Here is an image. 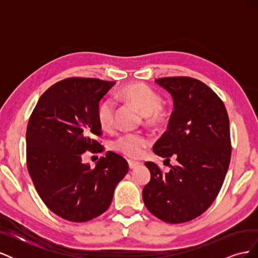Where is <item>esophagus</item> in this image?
Segmentation results:
<instances>
[{
    "label": "esophagus",
    "mask_w": 258,
    "mask_h": 258,
    "mask_svg": "<svg viewBox=\"0 0 258 258\" xmlns=\"http://www.w3.org/2000/svg\"><path fill=\"white\" fill-rule=\"evenodd\" d=\"M128 165L130 169H136L137 167H139L140 165H142L140 161H135V160H128Z\"/></svg>",
    "instance_id": "1"
}]
</instances>
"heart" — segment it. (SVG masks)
I'll use <instances>...</instances> for the list:
<instances>
[{
	"instance_id": "obj_1",
	"label": "heart",
	"mask_w": 258,
	"mask_h": 258,
	"mask_svg": "<svg viewBox=\"0 0 258 258\" xmlns=\"http://www.w3.org/2000/svg\"><path fill=\"white\" fill-rule=\"evenodd\" d=\"M117 98L124 103L137 107L143 114L144 123L150 127H160L167 121L168 112L161 104V98L150 86L144 83H132L124 86L117 92ZM115 103L106 99L97 108V118L100 127L110 130L114 126ZM150 139L142 134H123L117 137L113 150L131 158L140 157L150 145Z\"/></svg>"
}]
</instances>
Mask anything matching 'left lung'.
I'll return each instance as SVG.
<instances>
[{
  "mask_svg": "<svg viewBox=\"0 0 258 258\" xmlns=\"http://www.w3.org/2000/svg\"><path fill=\"white\" fill-rule=\"evenodd\" d=\"M173 99L168 129L155 143V154L177 165L163 173L146 161L151 181L143 201L161 221L189 222L209 209L220 192L231 156L229 118L223 101L199 80L187 76L155 80Z\"/></svg>",
  "mask_w": 258,
  "mask_h": 258,
  "instance_id": "1",
  "label": "left lung"
}]
</instances>
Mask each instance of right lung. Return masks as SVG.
I'll use <instances>...</instances> for the list:
<instances>
[{
	"mask_svg": "<svg viewBox=\"0 0 258 258\" xmlns=\"http://www.w3.org/2000/svg\"><path fill=\"white\" fill-rule=\"evenodd\" d=\"M115 82L70 77L38 99L27 127V167L37 194L52 212L83 223L104 213L116 185L128 172L120 155L106 152L95 168L82 162L85 152L101 153L97 118L100 100Z\"/></svg>",
	"mask_w": 258,
	"mask_h": 258,
	"instance_id": "right-lung-1",
	"label": "right lung"
}]
</instances>
